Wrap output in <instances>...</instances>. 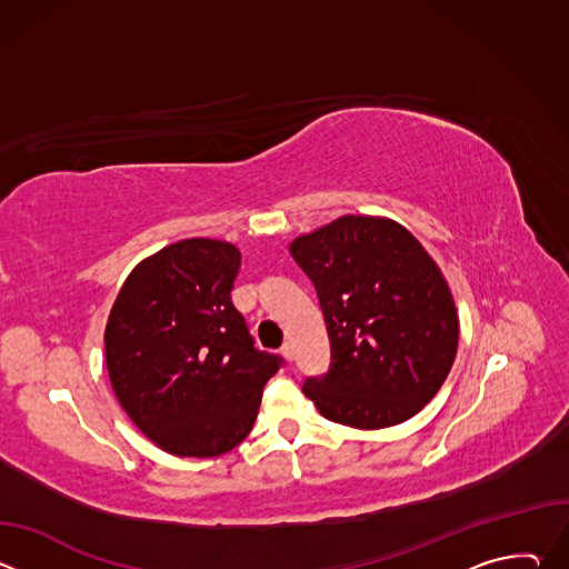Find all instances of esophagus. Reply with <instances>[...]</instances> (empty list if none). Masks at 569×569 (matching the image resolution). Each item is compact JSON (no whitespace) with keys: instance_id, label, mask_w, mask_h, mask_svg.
Returning a JSON list of instances; mask_svg holds the SVG:
<instances>
[{"instance_id":"34e87169","label":"esophagus","mask_w":569,"mask_h":569,"mask_svg":"<svg viewBox=\"0 0 569 569\" xmlns=\"http://www.w3.org/2000/svg\"><path fill=\"white\" fill-rule=\"evenodd\" d=\"M281 353H283V358L292 360V356H295V353H292V345H290V342H286V345L281 347Z\"/></svg>"}]
</instances>
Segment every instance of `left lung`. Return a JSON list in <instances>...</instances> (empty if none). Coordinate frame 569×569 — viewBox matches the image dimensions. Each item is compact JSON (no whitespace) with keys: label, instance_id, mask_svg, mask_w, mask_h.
Listing matches in <instances>:
<instances>
[{"label":"left lung","instance_id":"1","mask_svg":"<svg viewBox=\"0 0 569 569\" xmlns=\"http://www.w3.org/2000/svg\"><path fill=\"white\" fill-rule=\"evenodd\" d=\"M331 338L327 376L303 393L323 419L358 430L419 415L457 356L459 317L435 259L400 222L340 216L290 242Z\"/></svg>","mask_w":569,"mask_h":569}]
</instances>
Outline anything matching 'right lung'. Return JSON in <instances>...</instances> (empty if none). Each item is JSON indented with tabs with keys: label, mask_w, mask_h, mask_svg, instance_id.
Wrapping results in <instances>:
<instances>
[{
	"label": "right lung",
	"mask_w": 569,
	"mask_h": 569,
	"mask_svg": "<svg viewBox=\"0 0 569 569\" xmlns=\"http://www.w3.org/2000/svg\"><path fill=\"white\" fill-rule=\"evenodd\" d=\"M240 252L187 238L123 281L108 323L106 365L130 421L176 457H220L252 432L281 358L254 349L231 303Z\"/></svg>",
	"instance_id": "obj_1"
}]
</instances>
